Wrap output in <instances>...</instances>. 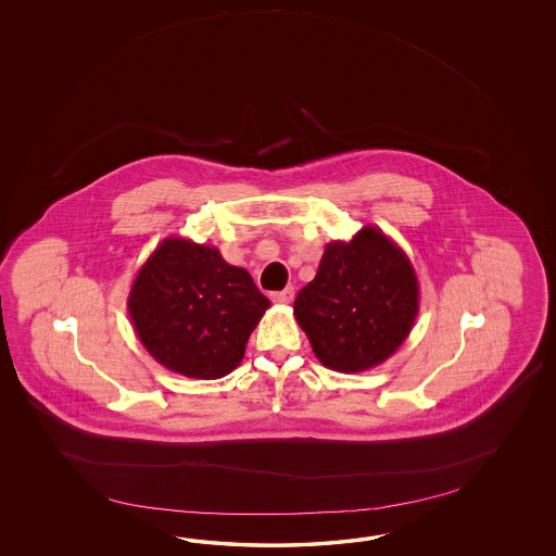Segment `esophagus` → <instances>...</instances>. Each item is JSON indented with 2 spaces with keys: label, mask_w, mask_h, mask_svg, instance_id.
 Returning a JSON list of instances; mask_svg holds the SVG:
<instances>
[{
  "label": "esophagus",
  "mask_w": 556,
  "mask_h": 556,
  "mask_svg": "<svg viewBox=\"0 0 556 556\" xmlns=\"http://www.w3.org/2000/svg\"><path fill=\"white\" fill-rule=\"evenodd\" d=\"M270 298H273L274 304H290L294 300V288L288 286V288H283L280 292H273Z\"/></svg>",
  "instance_id": "1"
}]
</instances>
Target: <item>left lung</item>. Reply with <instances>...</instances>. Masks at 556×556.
<instances>
[{
	"label": "left lung",
	"mask_w": 556,
	"mask_h": 556,
	"mask_svg": "<svg viewBox=\"0 0 556 556\" xmlns=\"http://www.w3.org/2000/svg\"><path fill=\"white\" fill-rule=\"evenodd\" d=\"M419 314L412 261L383 230L367 225L350 240H333L318 273L294 302L321 366L357 374L400 350Z\"/></svg>",
	"instance_id": "1"
}]
</instances>
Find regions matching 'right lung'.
Here are the masks:
<instances>
[{"instance_id": "1", "label": "right lung", "mask_w": 556, "mask_h": 556, "mask_svg": "<svg viewBox=\"0 0 556 556\" xmlns=\"http://www.w3.org/2000/svg\"><path fill=\"white\" fill-rule=\"evenodd\" d=\"M270 300L214 247L168 237L142 264L127 298L132 328L166 369L218 379L237 369Z\"/></svg>"}]
</instances>
